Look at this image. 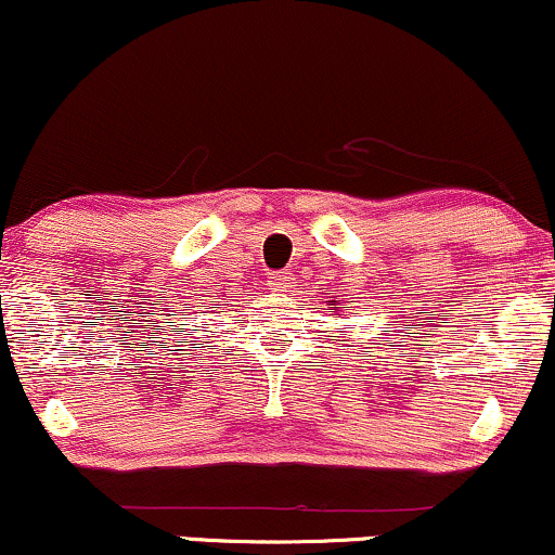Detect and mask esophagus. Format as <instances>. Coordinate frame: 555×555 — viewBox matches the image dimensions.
Wrapping results in <instances>:
<instances>
[{
	"instance_id": "obj_1",
	"label": "esophagus",
	"mask_w": 555,
	"mask_h": 555,
	"mask_svg": "<svg viewBox=\"0 0 555 555\" xmlns=\"http://www.w3.org/2000/svg\"><path fill=\"white\" fill-rule=\"evenodd\" d=\"M291 283H293L291 272H272L268 280V287L272 293H285L287 287H291Z\"/></svg>"
}]
</instances>
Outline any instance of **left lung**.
Segmentation results:
<instances>
[{
    "mask_svg": "<svg viewBox=\"0 0 555 555\" xmlns=\"http://www.w3.org/2000/svg\"><path fill=\"white\" fill-rule=\"evenodd\" d=\"M328 306H331V308H328V313H331V315H336V319H339V315H341V306L336 304V300H328Z\"/></svg>",
    "mask_w": 555,
    "mask_h": 555,
    "instance_id": "obj_1",
    "label": "left lung"
}]
</instances>
